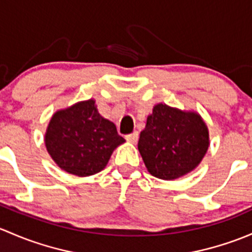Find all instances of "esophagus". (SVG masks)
Instances as JSON below:
<instances>
[{
	"instance_id": "esophagus-1",
	"label": "esophagus",
	"mask_w": 252,
	"mask_h": 252,
	"mask_svg": "<svg viewBox=\"0 0 252 252\" xmlns=\"http://www.w3.org/2000/svg\"><path fill=\"white\" fill-rule=\"evenodd\" d=\"M126 139L128 142H131V143H136L137 141H138V132H132V133L129 134H126Z\"/></svg>"
}]
</instances>
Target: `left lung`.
<instances>
[{"label":"left lung","instance_id":"left-lung-1","mask_svg":"<svg viewBox=\"0 0 252 252\" xmlns=\"http://www.w3.org/2000/svg\"><path fill=\"white\" fill-rule=\"evenodd\" d=\"M209 148L203 119L166 104H158L141 132L138 150L145 167L161 180H176L199 165Z\"/></svg>","mask_w":252,"mask_h":252}]
</instances>
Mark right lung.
<instances>
[{"label": "right lung", "mask_w": 252, "mask_h": 252, "mask_svg": "<svg viewBox=\"0 0 252 252\" xmlns=\"http://www.w3.org/2000/svg\"><path fill=\"white\" fill-rule=\"evenodd\" d=\"M45 142L59 167L84 177L102 171L114 149L125 139L90 99L57 111L49 121Z\"/></svg>", "instance_id": "right-lung-1"}]
</instances>
